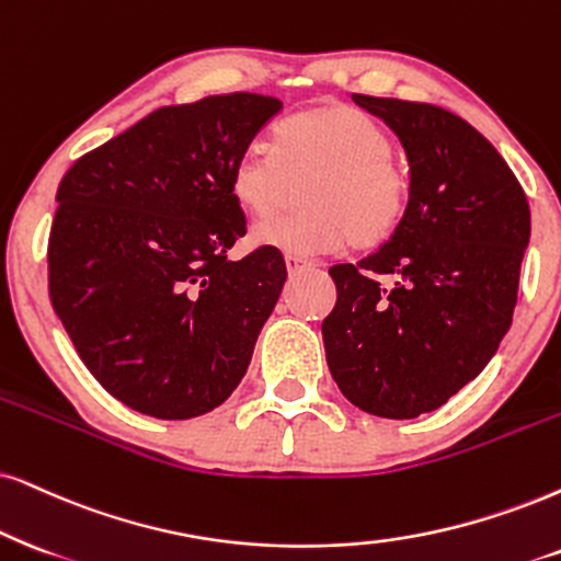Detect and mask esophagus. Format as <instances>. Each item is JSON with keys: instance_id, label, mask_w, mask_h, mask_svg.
<instances>
[{"instance_id": "1", "label": "esophagus", "mask_w": 561, "mask_h": 561, "mask_svg": "<svg viewBox=\"0 0 561 561\" xmlns=\"http://www.w3.org/2000/svg\"><path fill=\"white\" fill-rule=\"evenodd\" d=\"M285 261H287V272L289 274H300L302 272V268H310V266H313V264H310V261L308 259H300V256H285Z\"/></svg>"}]
</instances>
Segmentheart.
<instances>
[{
	"label": "heart",
	"mask_w": 561,
	"mask_h": 561,
	"mask_svg": "<svg viewBox=\"0 0 561 561\" xmlns=\"http://www.w3.org/2000/svg\"><path fill=\"white\" fill-rule=\"evenodd\" d=\"M305 207L261 219L253 243L287 256H318L354 243L373 248L399 230L409 183L393 165V139L378 118L350 105H318L274 129V145L253 141L230 170L240 209L266 217L285 207L295 183Z\"/></svg>",
	"instance_id": "1"
}]
</instances>
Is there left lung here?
I'll list each match as a JSON object with an SVG mask.
<instances>
[{
  "mask_svg": "<svg viewBox=\"0 0 561 561\" xmlns=\"http://www.w3.org/2000/svg\"><path fill=\"white\" fill-rule=\"evenodd\" d=\"M354 103L401 139L409 207L378 251L329 268L336 305L321 325L325 363L354 407L414 420L497 352L513 323L530 209L502 154L456 113L396 98Z\"/></svg>",
  "mask_w": 561,
  "mask_h": 561,
  "instance_id": "1",
  "label": "left lung"
}]
</instances>
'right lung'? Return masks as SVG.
<instances>
[{
    "mask_svg": "<svg viewBox=\"0 0 561 561\" xmlns=\"http://www.w3.org/2000/svg\"><path fill=\"white\" fill-rule=\"evenodd\" d=\"M279 111L256 92L165 105L59 183L48 295L92 378L134 411L207 414L251 365L287 266L266 245L230 261L245 236L230 170Z\"/></svg>",
    "mask_w": 561,
    "mask_h": 561,
    "instance_id": "1",
    "label": "right lung"
}]
</instances>
